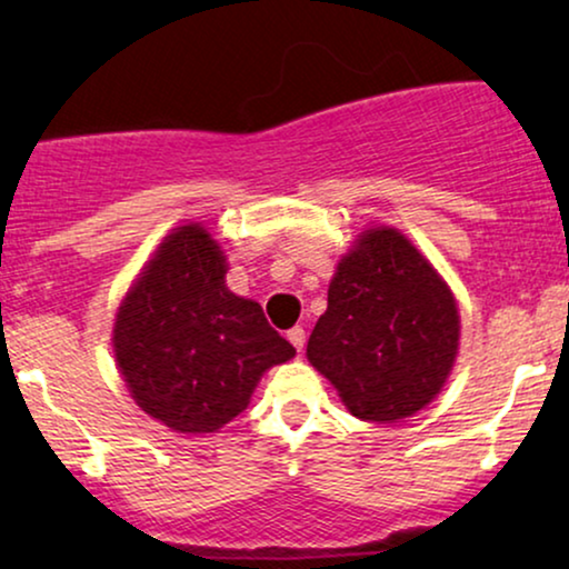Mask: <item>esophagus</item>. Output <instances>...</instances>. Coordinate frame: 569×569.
<instances>
[{
	"instance_id": "34e87169",
	"label": "esophagus",
	"mask_w": 569,
	"mask_h": 569,
	"mask_svg": "<svg viewBox=\"0 0 569 569\" xmlns=\"http://www.w3.org/2000/svg\"><path fill=\"white\" fill-rule=\"evenodd\" d=\"M289 342L293 345V348H297V352H302L305 350V329L302 326H293V329H289Z\"/></svg>"
}]
</instances>
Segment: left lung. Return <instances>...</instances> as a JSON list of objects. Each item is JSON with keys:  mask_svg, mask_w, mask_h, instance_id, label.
<instances>
[{"mask_svg": "<svg viewBox=\"0 0 569 569\" xmlns=\"http://www.w3.org/2000/svg\"><path fill=\"white\" fill-rule=\"evenodd\" d=\"M460 350V312L447 280L396 227L352 240L329 283V307L307 361L358 420L398 422L441 393Z\"/></svg>", "mask_w": 569, "mask_h": 569, "instance_id": "obj_1", "label": "left lung"}]
</instances>
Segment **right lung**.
Wrapping results in <instances>:
<instances>
[{
    "mask_svg": "<svg viewBox=\"0 0 569 569\" xmlns=\"http://www.w3.org/2000/svg\"><path fill=\"white\" fill-rule=\"evenodd\" d=\"M227 270L219 240L187 221L117 307V369L133 401L176 433H217L248 407L267 369L297 356L259 302L227 289Z\"/></svg>",
    "mask_w": 569,
    "mask_h": 569,
    "instance_id": "right-lung-1",
    "label": "right lung"
}]
</instances>
